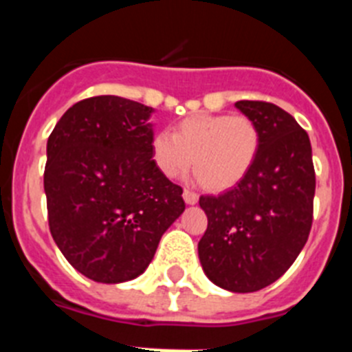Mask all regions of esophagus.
<instances>
[{
	"label": "esophagus",
	"instance_id": "obj_1",
	"mask_svg": "<svg viewBox=\"0 0 352 352\" xmlns=\"http://www.w3.org/2000/svg\"><path fill=\"white\" fill-rule=\"evenodd\" d=\"M183 199H185L186 204H197L199 195L192 190H183Z\"/></svg>",
	"mask_w": 352,
	"mask_h": 352
}]
</instances>
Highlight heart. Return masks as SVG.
Listing matches in <instances>:
<instances>
[{"label":"heart","mask_w":352,"mask_h":352,"mask_svg":"<svg viewBox=\"0 0 352 352\" xmlns=\"http://www.w3.org/2000/svg\"><path fill=\"white\" fill-rule=\"evenodd\" d=\"M261 151V130L243 114H192L151 139V158L167 178H178L194 166L208 190L222 192L250 173Z\"/></svg>","instance_id":"1"}]
</instances>
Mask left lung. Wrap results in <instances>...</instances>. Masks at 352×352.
Masks as SVG:
<instances>
[{
    "label": "left lung",
    "instance_id": "obj_1",
    "mask_svg": "<svg viewBox=\"0 0 352 352\" xmlns=\"http://www.w3.org/2000/svg\"><path fill=\"white\" fill-rule=\"evenodd\" d=\"M234 105L259 126V157L231 190L201 195L208 229L197 250L214 285L254 292L278 280L307 243L316 173L309 133L291 114L270 102Z\"/></svg>",
    "mask_w": 352,
    "mask_h": 352
}]
</instances>
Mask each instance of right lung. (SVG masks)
<instances>
[{
  "instance_id": "obj_1",
  "label": "right lung",
  "mask_w": 352,
  "mask_h": 352,
  "mask_svg": "<svg viewBox=\"0 0 352 352\" xmlns=\"http://www.w3.org/2000/svg\"><path fill=\"white\" fill-rule=\"evenodd\" d=\"M155 113L114 95L72 105L47 141L43 190L65 259L102 284L144 273L162 234L185 211L182 186L151 158Z\"/></svg>"
}]
</instances>
